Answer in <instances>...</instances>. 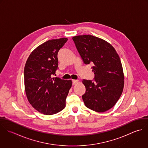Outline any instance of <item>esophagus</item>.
I'll list each match as a JSON object with an SVG mask.
<instances>
[{
  "instance_id": "esophagus-1",
  "label": "esophagus",
  "mask_w": 148,
  "mask_h": 148,
  "mask_svg": "<svg viewBox=\"0 0 148 148\" xmlns=\"http://www.w3.org/2000/svg\"><path fill=\"white\" fill-rule=\"evenodd\" d=\"M78 82H79V81L77 80H72V84H73V85H75L76 84H77Z\"/></svg>"
}]
</instances>
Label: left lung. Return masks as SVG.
Listing matches in <instances>:
<instances>
[{
    "label": "left lung",
    "mask_w": 148,
    "mask_h": 148,
    "mask_svg": "<svg viewBox=\"0 0 148 148\" xmlns=\"http://www.w3.org/2000/svg\"><path fill=\"white\" fill-rule=\"evenodd\" d=\"M85 64L92 63L95 82L83 80L86 88L82 96L85 106L97 112L111 109L120 99L124 86L120 58L114 47L106 40L84 35L72 38Z\"/></svg>",
    "instance_id": "obj_1"
}]
</instances>
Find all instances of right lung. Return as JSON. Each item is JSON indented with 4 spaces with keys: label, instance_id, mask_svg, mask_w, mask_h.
<instances>
[{
    "label": "right lung",
    "instance_id": "right-lung-1",
    "mask_svg": "<svg viewBox=\"0 0 148 148\" xmlns=\"http://www.w3.org/2000/svg\"><path fill=\"white\" fill-rule=\"evenodd\" d=\"M68 40L63 38L49 40L36 47L24 66L26 96L36 110L52 115L65 107V100L72 86L71 80L52 77L58 67V53Z\"/></svg>",
    "mask_w": 148,
    "mask_h": 148
}]
</instances>
